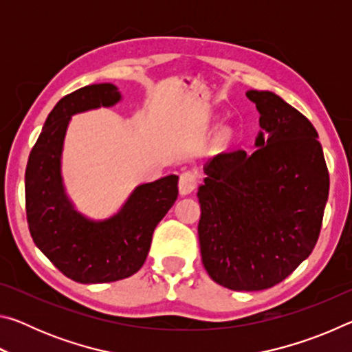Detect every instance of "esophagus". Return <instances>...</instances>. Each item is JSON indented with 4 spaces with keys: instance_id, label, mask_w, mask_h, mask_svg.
<instances>
[{
    "instance_id": "obj_1",
    "label": "esophagus",
    "mask_w": 352,
    "mask_h": 352,
    "mask_svg": "<svg viewBox=\"0 0 352 352\" xmlns=\"http://www.w3.org/2000/svg\"><path fill=\"white\" fill-rule=\"evenodd\" d=\"M199 175L194 170H186L180 175V182H178V189H180L182 195H188L197 188Z\"/></svg>"
}]
</instances>
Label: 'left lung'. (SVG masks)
<instances>
[{
	"label": "left lung",
	"instance_id": "left-lung-1",
	"mask_svg": "<svg viewBox=\"0 0 352 352\" xmlns=\"http://www.w3.org/2000/svg\"><path fill=\"white\" fill-rule=\"evenodd\" d=\"M259 111L256 148L223 152L199 188L201 262L231 290H264L309 258L318 241L329 172L311 121L272 91H247Z\"/></svg>",
	"mask_w": 352,
	"mask_h": 352
}]
</instances>
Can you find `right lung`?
<instances>
[{
  "mask_svg": "<svg viewBox=\"0 0 352 352\" xmlns=\"http://www.w3.org/2000/svg\"><path fill=\"white\" fill-rule=\"evenodd\" d=\"M121 100L113 83L87 85L62 98L47 115L28 160L26 216L31 236L65 276L80 284L113 283L138 272L153 230L175 204L178 177L136 186L124 206L105 220L74 210L62 180V148L69 119Z\"/></svg>",
  "mask_w": 352,
  "mask_h": 352,
  "instance_id": "obj_1",
  "label": "right lung"
}]
</instances>
